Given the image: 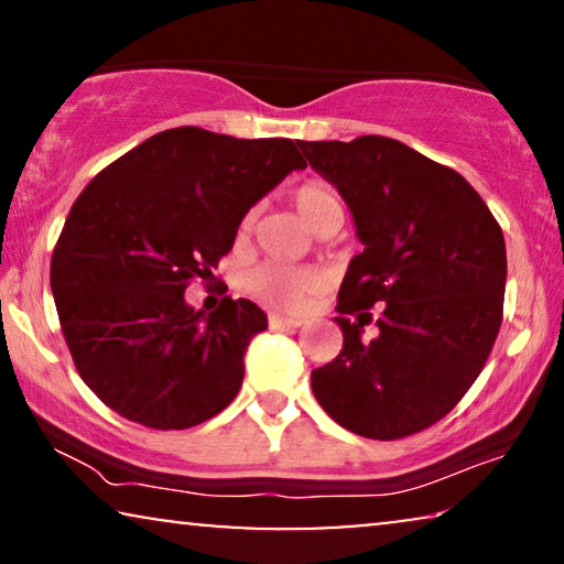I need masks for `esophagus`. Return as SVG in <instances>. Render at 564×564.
<instances>
[{"mask_svg": "<svg viewBox=\"0 0 564 564\" xmlns=\"http://www.w3.org/2000/svg\"><path fill=\"white\" fill-rule=\"evenodd\" d=\"M300 323H303V321L292 318V315H280V313L269 315V326H272V328H297Z\"/></svg>", "mask_w": 564, "mask_h": 564, "instance_id": "1", "label": "esophagus"}]
</instances>
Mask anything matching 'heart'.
I'll return each instance as SVG.
<instances>
[{"mask_svg":"<svg viewBox=\"0 0 564 564\" xmlns=\"http://www.w3.org/2000/svg\"><path fill=\"white\" fill-rule=\"evenodd\" d=\"M292 203H295L300 218H303L315 234L330 226V223L344 220L341 199H338L336 192L323 182L300 184V187L292 192ZM251 228L253 213H246L241 220V234H249ZM313 272L300 267L276 264V261H267V264L257 267L249 274V290L253 295L274 307H288V311H295V307L303 305V300L307 297V292L313 290Z\"/></svg>","mask_w":564,"mask_h":564,"instance_id":"obj_1","label":"heart"}]
</instances>
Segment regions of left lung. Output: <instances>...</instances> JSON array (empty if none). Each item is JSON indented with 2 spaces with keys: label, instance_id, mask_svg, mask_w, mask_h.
Instances as JSON below:
<instances>
[{
  "label": "left lung",
  "instance_id": "1",
  "mask_svg": "<svg viewBox=\"0 0 564 564\" xmlns=\"http://www.w3.org/2000/svg\"><path fill=\"white\" fill-rule=\"evenodd\" d=\"M297 145L365 246L338 290L344 349L313 369V395L354 434L411 436L444 419L488 361L503 318V230L465 176L392 138ZM369 306L381 311L372 343L360 338Z\"/></svg>",
  "mask_w": 564,
  "mask_h": 564
}]
</instances>
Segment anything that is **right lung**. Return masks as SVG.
I'll use <instances>...</instances> for the list:
<instances>
[{
	"mask_svg": "<svg viewBox=\"0 0 564 564\" xmlns=\"http://www.w3.org/2000/svg\"><path fill=\"white\" fill-rule=\"evenodd\" d=\"M305 166L290 138L184 126L87 184L53 251L51 292L74 365L105 405L169 431L213 419L238 395L267 313L243 297L195 311L184 290L213 276L243 215Z\"/></svg>",
	"mask_w": 564,
	"mask_h": 564,
	"instance_id": "obj_1",
	"label": "right lung"
}]
</instances>
